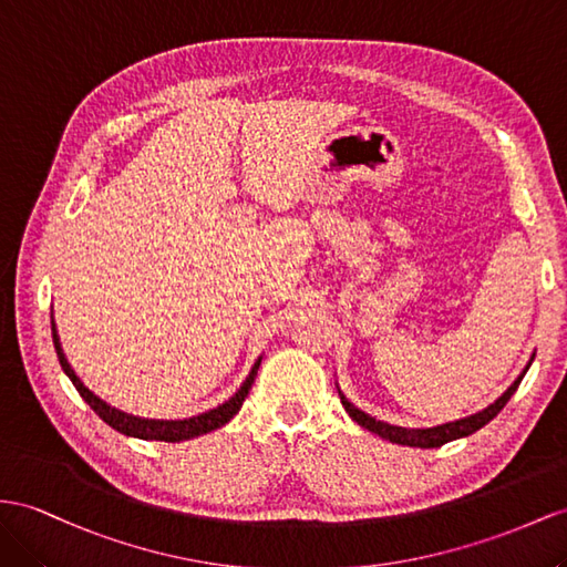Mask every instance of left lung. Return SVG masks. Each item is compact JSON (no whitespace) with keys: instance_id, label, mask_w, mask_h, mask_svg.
Listing matches in <instances>:
<instances>
[{"instance_id":"8db88e82","label":"left lung","mask_w":567,"mask_h":567,"mask_svg":"<svg viewBox=\"0 0 567 567\" xmlns=\"http://www.w3.org/2000/svg\"><path fill=\"white\" fill-rule=\"evenodd\" d=\"M532 361H534V354L529 359V364L525 367V371H522L517 379H515V383L507 388L496 402L488 404L486 410L476 412L472 416L457 419V422H447V424H441V426H433V429H404V426H393V424H388V422H381V419H375V416H371L367 412H361L359 408H354V404L342 395L340 388H338V393H340V402H342V408L347 410V414H350L359 426H364L371 433L381 435V439H385L390 443H398V445H410V447H441V445H445L450 441L464 439V435H472L474 431L486 426L491 419L505 408L507 400L515 395V390L522 383V379H525V373L532 367Z\"/></svg>"}]
</instances>
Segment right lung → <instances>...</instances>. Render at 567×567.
<instances>
[{
  "label": "right lung",
  "mask_w": 567,
  "mask_h": 567,
  "mask_svg": "<svg viewBox=\"0 0 567 567\" xmlns=\"http://www.w3.org/2000/svg\"><path fill=\"white\" fill-rule=\"evenodd\" d=\"M52 340H54V350H56V357H60V364H62L64 373L69 375L71 383L76 385L79 395L91 404V410L100 419H103L105 424H110L114 431H120L124 435H132V439H143V441L179 443V441L196 439V435H203V433L225 426L229 419L241 410V404H244L246 395H249V390H251V385L256 381L258 367H260V357H258L251 373L246 375V381L241 383V388L237 390V393L231 395L227 402L217 404L215 410H208V412L196 414V416H188V419H143V416H136V414H128V412H122L117 408H112V404H107L103 398H97L91 388L83 385V381L79 379L76 371L71 369V364H69L64 352H62V342H60V336H56L54 321H52Z\"/></svg>",
  "instance_id": "add662e5"
}]
</instances>
